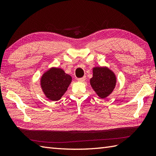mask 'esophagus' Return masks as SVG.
Segmentation results:
<instances>
[{"mask_svg":"<svg viewBox=\"0 0 156 156\" xmlns=\"http://www.w3.org/2000/svg\"><path fill=\"white\" fill-rule=\"evenodd\" d=\"M85 79H86V77H85V76H84V77H82V78H78L77 80H78V82H84V81L85 80Z\"/></svg>","mask_w":156,"mask_h":156,"instance_id":"34e87169","label":"esophagus"}]
</instances>
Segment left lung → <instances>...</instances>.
Returning <instances> with one entry per match:
<instances>
[{
	"label": "left lung",
	"mask_w": 156,
	"mask_h": 156,
	"mask_svg": "<svg viewBox=\"0 0 156 156\" xmlns=\"http://www.w3.org/2000/svg\"><path fill=\"white\" fill-rule=\"evenodd\" d=\"M116 77L113 72L107 68L97 67L93 69V77L90 84L94 90L102 98H106L113 90Z\"/></svg>",
	"instance_id": "1"
}]
</instances>
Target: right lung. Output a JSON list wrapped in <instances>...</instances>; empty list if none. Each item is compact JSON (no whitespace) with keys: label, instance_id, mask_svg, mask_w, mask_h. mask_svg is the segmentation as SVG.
<instances>
[{"label":"right lung","instance_id":"right-lung-1","mask_svg":"<svg viewBox=\"0 0 156 156\" xmlns=\"http://www.w3.org/2000/svg\"><path fill=\"white\" fill-rule=\"evenodd\" d=\"M72 81L71 76L60 68H51L43 75L41 85L49 100L58 101L67 90Z\"/></svg>","mask_w":156,"mask_h":156}]
</instances>
